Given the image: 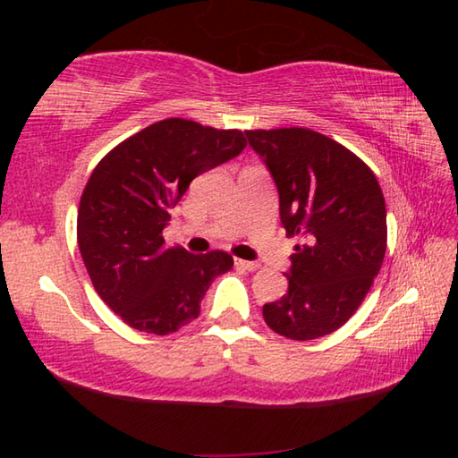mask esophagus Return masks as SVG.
<instances>
[{
    "label": "esophagus",
    "mask_w": 458,
    "mask_h": 458,
    "mask_svg": "<svg viewBox=\"0 0 458 458\" xmlns=\"http://www.w3.org/2000/svg\"><path fill=\"white\" fill-rule=\"evenodd\" d=\"M234 265H236L238 268L248 270V273H252V270H257V268L260 267L259 262H252V260H242V259H236V260H234Z\"/></svg>",
    "instance_id": "34e87169"
}]
</instances>
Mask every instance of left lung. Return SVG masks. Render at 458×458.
<instances>
[{
    "label": "left lung",
    "mask_w": 458,
    "mask_h": 458,
    "mask_svg": "<svg viewBox=\"0 0 458 458\" xmlns=\"http://www.w3.org/2000/svg\"><path fill=\"white\" fill-rule=\"evenodd\" d=\"M278 190L291 254L289 291L262 307L289 339L329 335L358 311L386 254V201L376 175L333 139L303 127L246 131Z\"/></svg>",
    "instance_id": "1"
}]
</instances>
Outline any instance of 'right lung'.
<instances>
[{"mask_svg":"<svg viewBox=\"0 0 458 458\" xmlns=\"http://www.w3.org/2000/svg\"><path fill=\"white\" fill-rule=\"evenodd\" d=\"M246 147L242 131L172 117L108 151L90 174L76 220L79 248L98 297L129 327L169 335L198 319L212 281L234 259L165 246L172 208L193 177Z\"/></svg>","mask_w":458,"mask_h":458,"instance_id":"add662e5","label":"right lung"}]
</instances>
